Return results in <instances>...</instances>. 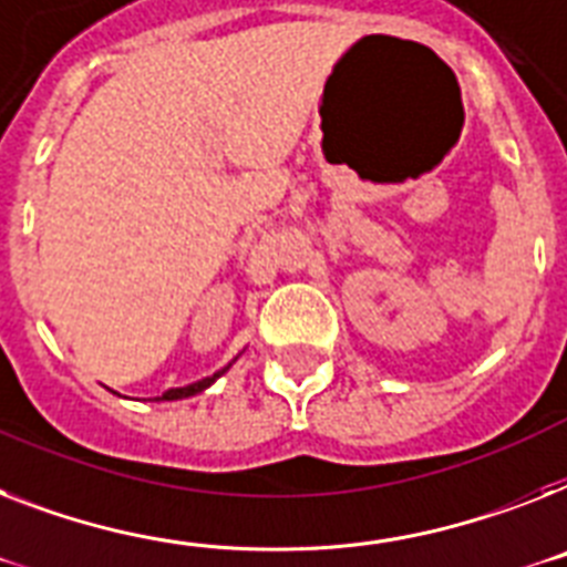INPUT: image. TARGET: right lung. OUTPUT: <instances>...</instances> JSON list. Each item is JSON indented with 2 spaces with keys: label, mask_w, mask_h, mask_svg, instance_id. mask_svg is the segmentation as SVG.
<instances>
[{
  "label": "right lung",
  "mask_w": 567,
  "mask_h": 567,
  "mask_svg": "<svg viewBox=\"0 0 567 567\" xmlns=\"http://www.w3.org/2000/svg\"><path fill=\"white\" fill-rule=\"evenodd\" d=\"M227 370H229V363H227V367H224V370L215 372V375H209V379H200V381H195V384H186V388H174V390H168V393L159 395V399H165V402H174V399H188V395L204 393V390L209 388V384H215V381H218L220 375H224V372H227Z\"/></svg>",
  "instance_id": "right-lung-1"
}]
</instances>
